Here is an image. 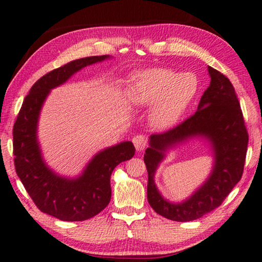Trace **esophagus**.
Segmentation results:
<instances>
[{
  "mask_svg": "<svg viewBox=\"0 0 262 262\" xmlns=\"http://www.w3.org/2000/svg\"><path fill=\"white\" fill-rule=\"evenodd\" d=\"M133 144H135V147L137 149V151H142L146 149L147 144H148V140L147 138L142 136V135H139V136H136L135 138H133Z\"/></svg>",
  "mask_w": 262,
  "mask_h": 262,
  "instance_id": "esophagus-1",
  "label": "esophagus"
}]
</instances>
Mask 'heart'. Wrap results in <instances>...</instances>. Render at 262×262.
I'll use <instances>...</instances> for the list:
<instances>
[{
	"instance_id": "1",
	"label": "heart",
	"mask_w": 262,
	"mask_h": 262,
	"mask_svg": "<svg viewBox=\"0 0 262 262\" xmlns=\"http://www.w3.org/2000/svg\"><path fill=\"white\" fill-rule=\"evenodd\" d=\"M200 83L193 73H182L170 68L156 67L131 74L126 86V97L138 106L150 107L151 124L159 130L176 124L193 102Z\"/></svg>"
}]
</instances>
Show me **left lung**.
I'll use <instances>...</instances> for the list:
<instances>
[{
	"instance_id": "left-lung-1",
	"label": "left lung",
	"mask_w": 262,
	"mask_h": 262,
	"mask_svg": "<svg viewBox=\"0 0 262 262\" xmlns=\"http://www.w3.org/2000/svg\"><path fill=\"white\" fill-rule=\"evenodd\" d=\"M210 86L201 97L197 111L173 129L151 135L144 154L148 170L147 196L156 213L168 220L187 222L219 207L240 182L249 136L240 103L229 78L208 66ZM206 138L214 157L210 176L188 199L180 203L166 200L156 188L154 175L165 154L190 138Z\"/></svg>"
}]
</instances>
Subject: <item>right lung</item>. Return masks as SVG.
I'll use <instances>...</instances> for the list:
<instances>
[{"instance_id":"obj_1","label":"right lung","mask_w":262,"mask_h":262,"mask_svg":"<svg viewBox=\"0 0 262 262\" xmlns=\"http://www.w3.org/2000/svg\"><path fill=\"white\" fill-rule=\"evenodd\" d=\"M111 56H92L73 60L46 74L31 87L13 126V155L16 175L40 211L61 221L89 220L111 200L114 168L135 156L131 141L120 142L97 152L79 176L58 175L46 164L38 141V122L46 98L80 69Z\"/></svg>"}]
</instances>
